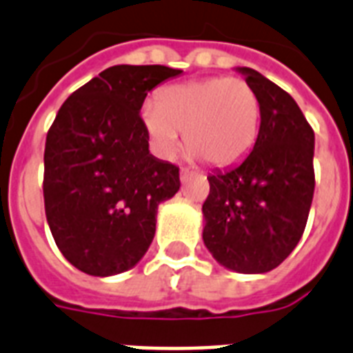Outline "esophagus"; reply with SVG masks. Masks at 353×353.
I'll return each instance as SVG.
<instances>
[{"label":"esophagus","mask_w":353,"mask_h":353,"mask_svg":"<svg viewBox=\"0 0 353 353\" xmlns=\"http://www.w3.org/2000/svg\"><path fill=\"white\" fill-rule=\"evenodd\" d=\"M191 174H193L191 171L185 170V168H182V170H180V182H182V183L188 182V180L191 179Z\"/></svg>","instance_id":"esophagus-1"}]
</instances>
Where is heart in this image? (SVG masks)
<instances>
[{
  "mask_svg": "<svg viewBox=\"0 0 353 353\" xmlns=\"http://www.w3.org/2000/svg\"><path fill=\"white\" fill-rule=\"evenodd\" d=\"M141 122L157 155L170 159L183 131L193 159L231 165L258 141L261 99L245 79H196L160 90L157 104L142 106Z\"/></svg>",
  "mask_w": 353,
  "mask_h": 353,
  "instance_id": "1",
  "label": "heart"
}]
</instances>
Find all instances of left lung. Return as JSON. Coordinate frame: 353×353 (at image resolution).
<instances>
[{"label":"left lung","instance_id":"1","mask_svg":"<svg viewBox=\"0 0 353 353\" xmlns=\"http://www.w3.org/2000/svg\"><path fill=\"white\" fill-rule=\"evenodd\" d=\"M261 99L254 148L240 164L208 176L203 243L225 269L263 274L301 240L314 196V131L285 90L252 68H236Z\"/></svg>","mask_w":353,"mask_h":353}]
</instances>
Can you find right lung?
I'll return each mask as SVG.
<instances>
[{"mask_svg":"<svg viewBox=\"0 0 353 353\" xmlns=\"http://www.w3.org/2000/svg\"><path fill=\"white\" fill-rule=\"evenodd\" d=\"M182 70L117 65L81 86L57 112L45 144L46 222L66 260L115 276L148 252L157 211L180 189L179 168L150 153L141 122L148 92Z\"/></svg>","mask_w":353,"mask_h":353,"instance_id":"1","label":"right lung"}]
</instances>
